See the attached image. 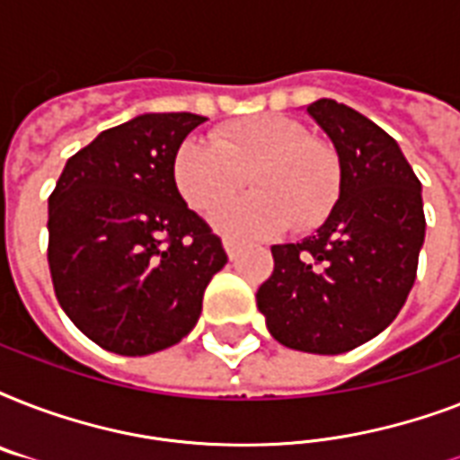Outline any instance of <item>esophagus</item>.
Returning a JSON list of instances; mask_svg holds the SVG:
<instances>
[{
	"instance_id": "obj_1",
	"label": "esophagus",
	"mask_w": 460,
	"mask_h": 460,
	"mask_svg": "<svg viewBox=\"0 0 460 460\" xmlns=\"http://www.w3.org/2000/svg\"><path fill=\"white\" fill-rule=\"evenodd\" d=\"M224 243V251H226V255H229L231 260H236L238 258V252H241V243H238V241H234V238H224L222 241Z\"/></svg>"
}]
</instances>
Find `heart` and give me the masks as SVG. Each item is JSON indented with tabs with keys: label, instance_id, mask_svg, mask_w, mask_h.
I'll use <instances>...</instances> for the list:
<instances>
[{
	"label": "heart",
	"instance_id": "1",
	"mask_svg": "<svg viewBox=\"0 0 460 460\" xmlns=\"http://www.w3.org/2000/svg\"><path fill=\"white\" fill-rule=\"evenodd\" d=\"M241 200L212 217L224 234L267 236L291 226L314 229L341 193V162L327 140L310 136L301 121L260 114L219 126L212 143L183 140L173 155V181L183 200L200 215L215 212L245 183Z\"/></svg>",
	"mask_w": 460,
	"mask_h": 460
}]
</instances>
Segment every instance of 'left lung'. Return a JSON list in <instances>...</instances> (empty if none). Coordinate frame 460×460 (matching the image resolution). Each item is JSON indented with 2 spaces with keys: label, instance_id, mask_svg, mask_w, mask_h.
<instances>
[{
  "label": "left lung",
  "instance_id": "8db88e82",
  "mask_svg": "<svg viewBox=\"0 0 460 460\" xmlns=\"http://www.w3.org/2000/svg\"><path fill=\"white\" fill-rule=\"evenodd\" d=\"M307 114L334 143L341 193L313 236L272 245L274 272L255 298L277 341L336 356L370 341L403 307L425 212L420 181L389 133L327 97Z\"/></svg>",
  "mask_w": 460,
  "mask_h": 460
}]
</instances>
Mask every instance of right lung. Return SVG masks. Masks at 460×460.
I'll list each match as a JSON object with an SVG mask.
<instances>
[{
	"mask_svg": "<svg viewBox=\"0 0 460 460\" xmlns=\"http://www.w3.org/2000/svg\"><path fill=\"white\" fill-rule=\"evenodd\" d=\"M205 117L143 114L68 157L49 195L47 262L57 301L119 356L179 343L226 265L222 238L181 198L173 155Z\"/></svg>",
	"mask_w": 460,
	"mask_h": 460,
	"instance_id": "obj_1",
	"label": "right lung"
}]
</instances>
